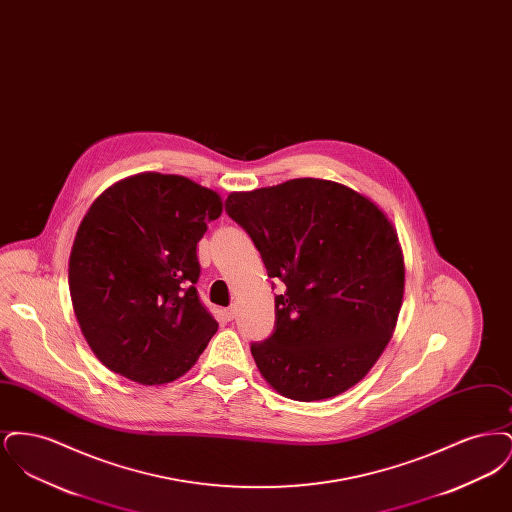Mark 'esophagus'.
<instances>
[{
  "label": "esophagus",
  "mask_w": 512,
  "mask_h": 512,
  "mask_svg": "<svg viewBox=\"0 0 512 512\" xmlns=\"http://www.w3.org/2000/svg\"><path fill=\"white\" fill-rule=\"evenodd\" d=\"M224 317L228 318V320H234V318L238 317V307H236V305L228 307V309L224 311Z\"/></svg>",
  "instance_id": "34e87169"
}]
</instances>
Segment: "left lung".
Returning a JSON list of instances; mask_svg holds the SVG:
<instances>
[{"label":"left lung","instance_id":"1","mask_svg":"<svg viewBox=\"0 0 512 512\" xmlns=\"http://www.w3.org/2000/svg\"><path fill=\"white\" fill-rule=\"evenodd\" d=\"M226 213L251 236L270 278L276 324L251 355L272 390L332 399L376 365L405 292L403 251L388 215L366 195L320 178L232 192Z\"/></svg>","mask_w":512,"mask_h":512}]
</instances>
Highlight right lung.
<instances>
[{"label":"right lung","instance_id":"right-lung-1","mask_svg":"<svg viewBox=\"0 0 512 512\" xmlns=\"http://www.w3.org/2000/svg\"><path fill=\"white\" fill-rule=\"evenodd\" d=\"M222 199L178 174L140 172L109 186L74 236L69 288L90 349L142 386L186 374L217 320L201 305L197 242Z\"/></svg>","mask_w":512,"mask_h":512}]
</instances>
